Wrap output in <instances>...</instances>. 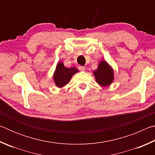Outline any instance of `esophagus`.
Returning <instances> with one entry per match:
<instances>
[{
	"instance_id": "esophagus-1",
	"label": "esophagus",
	"mask_w": 155,
	"mask_h": 155,
	"mask_svg": "<svg viewBox=\"0 0 155 155\" xmlns=\"http://www.w3.org/2000/svg\"><path fill=\"white\" fill-rule=\"evenodd\" d=\"M78 70H81V71H85V66H82V65H79V66L78 67Z\"/></svg>"
}]
</instances>
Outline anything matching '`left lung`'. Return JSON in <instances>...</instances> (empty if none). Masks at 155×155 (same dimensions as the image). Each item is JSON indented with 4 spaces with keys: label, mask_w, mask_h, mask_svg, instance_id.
Masks as SVG:
<instances>
[{
    "label": "left lung",
    "mask_w": 155,
    "mask_h": 155,
    "mask_svg": "<svg viewBox=\"0 0 155 155\" xmlns=\"http://www.w3.org/2000/svg\"><path fill=\"white\" fill-rule=\"evenodd\" d=\"M96 82L102 86H107L114 81V72L106 61H101L98 69L94 72Z\"/></svg>",
    "instance_id": "obj_1"
}]
</instances>
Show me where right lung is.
Returning a JSON list of instances; mask_svg holds the SVG:
<instances>
[{
	"instance_id": "right-lung-1",
	"label": "right lung",
	"mask_w": 155,
	"mask_h": 155,
	"mask_svg": "<svg viewBox=\"0 0 155 155\" xmlns=\"http://www.w3.org/2000/svg\"><path fill=\"white\" fill-rule=\"evenodd\" d=\"M78 70L73 67L68 68L64 66L63 63H59L57 65L54 74V81L57 87H62L69 83L71 78Z\"/></svg>"
}]
</instances>
